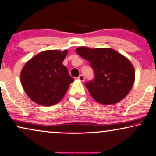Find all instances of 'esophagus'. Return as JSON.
Returning a JSON list of instances; mask_svg holds the SVG:
<instances>
[{"mask_svg":"<svg viewBox=\"0 0 156 156\" xmlns=\"http://www.w3.org/2000/svg\"><path fill=\"white\" fill-rule=\"evenodd\" d=\"M78 80L81 81V82H84V80H85V77H84V76L83 75V74H80V75L78 76Z\"/></svg>","mask_w":156,"mask_h":156,"instance_id":"34e87169","label":"esophagus"}]
</instances>
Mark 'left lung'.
Segmentation results:
<instances>
[{
	"label": "left lung",
	"mask_w": 156,
	"mask_h": 156,
	"mask_svg": "<svg viewBox=\"0 0 156 156\" xmlns=\"http://www.w3.org/2000/svg\"><path fill=\"white\" fill-rule=\"evenodd\" d=\"M76 52L90 62L94 77L85 84L90 94L102 105L115 104L130 92L135 69L127 58L110 48L79 47Z\"/></svg>",
	"instance_id": "obj_1"
}]
</instances>
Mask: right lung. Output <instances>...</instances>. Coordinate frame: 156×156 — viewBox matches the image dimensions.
Returning <instances> with one entry per match:
<instances>
[{"mask_svg": "<svg viewBox=\"0 0 156 156\" xmlns=\"http://www.w3.org/2000/svg\"><path fill=\"white\" fill-rule=\"evenodd\" d=\"M67 51L40 52L25 64L21 73L24 91L31 100L42 106H51L63 98L74 78L62 62Z\"/></svg>", "mask_w": 156, "mask_h": 156, "instance_id": "1", "label": "right lung"}]
</instances>
